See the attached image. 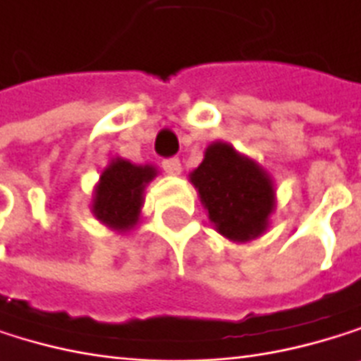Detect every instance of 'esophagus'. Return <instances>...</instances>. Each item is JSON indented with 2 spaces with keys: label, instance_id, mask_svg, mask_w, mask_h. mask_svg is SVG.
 Here are the masks:
<instances>
[{
  "label": "esophagus",
  "instance_id": "obj_1",
  "mask_svg": "<svg viewBox=\"0 0 361 361\" xmlns=\"http://www.w3.org/2000/svg\"><path fill=\"white\" fill-rule=\"evenodd\" d=\"M162 169L169 173V175H179L182 173V162H179V158H166L162 162Z\"/></svg>",
  "mask_w": 361,
  "mask_h": 361
}]
</instances>
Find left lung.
Masks as SVG:
<instances>
[{"instance_id":"left-lung-1","label":"left lung","mask_w":361,"mask_h":361,"mask_svg":"<svg viewBox=\"0 0 361 361\" xmlns=\"http://www.w3.org/2000/svg\"><path fill=\"white\" fill-rule=\"evenodd\" d=\"M209 222L222 238L246 244L269 228L276 212L271 175L231 143L214 141L205 147L203 162L190 173Z\"/></svg>"}]
</instances>
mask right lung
Masks as SVG:
<instances>
[{
	"label": "right lung",
	"mask_w": 361,
	"mask_h": 361,
	"mask_svg": "<svg viewBox=\"0 0 361 361\" xmlns=\"http://www.w3.org/2000/svg\"><path fill=\"white\" fill-rule=\"evenodd\" d=\"M158 175L154 164H133L123 158H111L94 186L92 214L104 226L126 233L139 224L145 203V188Z\"/></svg>",
	"instance_id": "1"
}]
</instances>
